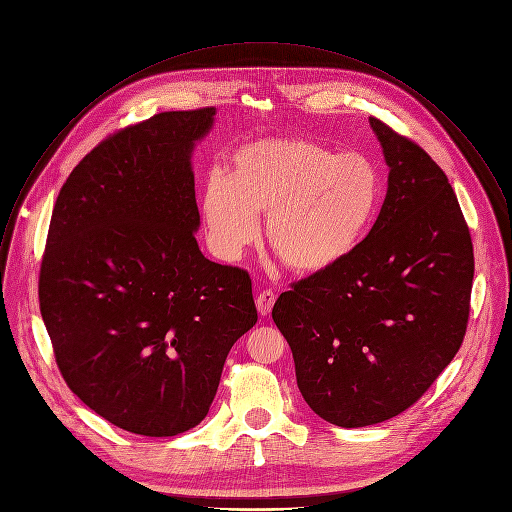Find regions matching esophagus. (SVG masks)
Returning a JSON list of instances; mask_svg holds the SVG:
<instances>
[{"instance_id": "1", "label": "esophagus", "mask_w": 512, "mask_h": 512, "mask_svg": "<svg viewBox=\"0 0 512 512\" xmlns=\"http://www.w3.org/2000/svg\"><path fill=\"white\" fill-rule=\"evenodd\" d=\"M274 302H276V294H274L272 290H262V292L256 296V306H258V313H260L262 317L270 315V311H272Z\"/></svg>"}]
</instances>
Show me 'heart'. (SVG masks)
<instances>
[{
  "mask_svg": "<svg viewBox=\"0 0 512 512\" xmlns=\"http://www.w3.org/2000/svg\"><path fill=\"white\" fill-rule=\"evenodd\" d=\"M383 201L377 163L302 137L240 145L226 175L203 181L199 214L212 250L236 260L258 236L266 214L270 250L298 274L327 272L349 260L369 236Z\"/></svg>",
  "mask_w": 512,
  "mask_h": 512,
  "instance_id": "obj_1",
  "label": "heart"
}]
</instances>
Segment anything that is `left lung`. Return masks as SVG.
<instances>
[{
    "instance_id": "left-lung-1",
    "label": "left lung",
    "mask_w": 512,
    "mask_h": 512,
    "mask_svg": "<svg viewBox=\"0 0 512 512\" xmlns=\"http://www.w3.org/2000/svg\"><path fill=\"white\" fill-rule=\"evenodd\" d=\"M389 167L381 212L343 264L290 284L272 319L311 410L341 428L395 418L458 353L474 250L446 173L412 139L369 117Z\"/></svg>"
}]
</instances>
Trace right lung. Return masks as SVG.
I'll return each instance as SVG.
<instances>
[{
  "mask_svg": "<svg viewBox=\"0 0 512 512\" xmlns=\"http://www.w3.org/2000/svg\"><path fill=\"white\" fill-rule=\"evenodd\" d=\"M216 109L159 113L68 175L40 268L66 385L117 428L165 438L208 416L232 345L256 321L250 274L201 254L191 151Z\"/></svg>",
  "mask_w": 512,
  "mask_h": 512,
  "instance_id": "add662e5",
  "label": "right lung"
}]
</instances>
